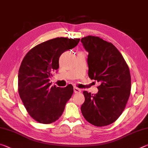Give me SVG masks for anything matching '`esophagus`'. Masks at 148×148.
<instances>
[{
  "label": "esophagus",
  "instance_id": "esophagus-1",
  "mask_svg": "<svg viewBox=\"0 0 148 148\" xmlns=\"http://www.w3.org/2000/svg\"><path fill=\"white\" fill-rule=\"evenodd\" d=\"M74 92H75V93H79L80 92H81V89H79L78 87H74Z\"/></svg>",
  "mask_w": 148,
  "mask_h": 148
}]
</instances>
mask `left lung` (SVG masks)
I'll return each instance as SVG.
<instances>
[{"label":"left lung","mask_w":148,"mask_h":148,"mask_svg":"<svg viewBox=\"0 0 148 148\" xmlns=\"http://www.w3.org/2000/svg\"><path fill=\"white\" fill-rule=\"evenodd\" d=\"M81 42L89 53L88 76L100 83L97 94L83 92L82 113L95 126H106L119 118L129 100L131 89L129 66L111 42L94 36L84 37Z\"/></svg>","instance_id":"obj_1"}]
</instances>
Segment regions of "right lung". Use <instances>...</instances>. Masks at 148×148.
Instances as JSON below:
<instances>
[{
	"label": "right lung",
	"mask_w": 148,
	"mask_h": 148,
	"mask_svg": "<svg viewBox=\"0 0 148 148\" xmlns=\"http://www.w3.org/2000/svg\"><path fill=\"white\" fill-rule=\"evenodd\" d=\"M79 38L64 37L49 40L30 50L22 61L18 73V92L29 114L35 121L52 123L61 116L71 98L73 86H51L49 78L59 69L63 52L76 47Z\"/></svg>",
	"instance_id": "add662e5"
}]
</instances>
